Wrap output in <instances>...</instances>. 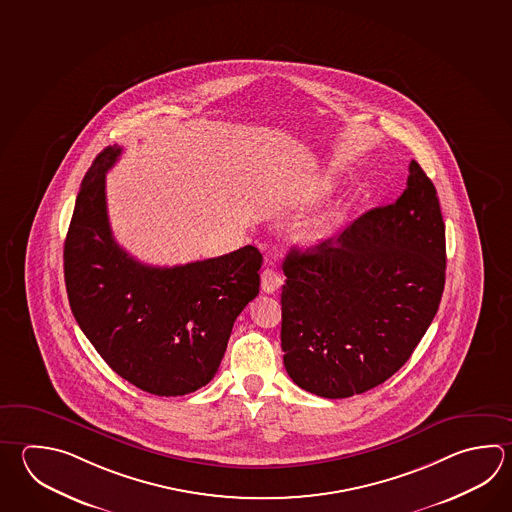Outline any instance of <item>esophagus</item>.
Masks as SVG:
<instances>
[{
    "label": "esophagus",
    "instance_id": "esophagus-1",
    "mask_svg": "<svg viewBox=\"0 0 512 512\" xmlns=\"http://www.w3.org/2000/svg\"><path fill=\"white\" fill-rule=\"evenodd\" d=\"M282 284V275L275 268H266L261 275V288L264 293H275Z\"/></svg>",
    "mask_w": 512,
    "mask_h": 512
}]
</instances>
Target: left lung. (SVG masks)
Listing matches in <instances>:
<instances>
[{
    "mask_svg": "<svg viewBox=\"0 0 512 512\" xmlns=\"http://www.w3.org/2000/svg\"><path fill=\"white\" fill-rule=\"evenodd\" d=\"M282 270L284 366L324 398L393 377L431 326L445 284V224L415 159L404 193L351 222L337 241L291 248Z\"/></svg>",
    "mask_w": 512,
    "mask_h": 512,
    "instance_id": "1",
    "label": "left lung"
}]
</instances>
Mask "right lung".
<instances>
[{
  "label": "right lung",
  "mask_w": 512,
  "mask_h": 512,
  "mask_svg": "<svg viewBox=\"0 0 512 512\" xmlns=\"http://www.w3.org/2000/svg\"><path fill=\"white\" fill-rule=\"evenodd\" d=\"M119 155L105 148L81 183L63 251L70 309L119 377L152 395H188L215 377L233 322L257 297L261 251L174 268L135 261L108 222L105 174Z\"/></svg>",
  "instance_id": "right-lung-1"
}]
</instances>
